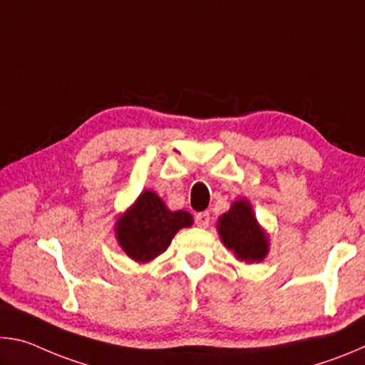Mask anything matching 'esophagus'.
I'll list each match as a JSON object with an SVG mask.
<instances>
[{
    "label": "esophagus",
    "instance_id": "esophagus-1",
    "mask_svg": "<svg viewBox=\"0 0 365 365\" xmlns=\"http://www.w3.org/2000/svg\"><path fill=\"white\" fill-rule=\"evenodd\" d=\"M209 220H211V217H209V212H197L195 215L196 225L201 227V228H206L209 225Z\"/></svg>",
    "mask_w": 365,
    "mask_h": 365
}]
</instances>
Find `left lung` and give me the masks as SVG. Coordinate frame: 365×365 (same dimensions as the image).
Listing matches in <instances>:
<instances>
[{
	"label": "left lung",
	"mask_w": 365,
	"mask_h": 365,
	"mask_svg": "<svg viewBox=\"0 0 365 365\" xmlns=\"http://www.w3.org/2000/svg\"><path fill=\"white\" fill-rule=\"evenodd\" d=\"M219 233L227 248L242 261L259 262L267 255L269 242L246 200L233 202L230 211L222 215L219 219Z\"/></svg>",
	"instance_id": "1"
}]
</instances>
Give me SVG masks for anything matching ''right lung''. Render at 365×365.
Listing matches in <instances>:
<instances>
[{
    "instance_id": "obj_1",
    "label": "right lung",
    "mask_w": 365,
    "mask_h": 365,
    "mask_svg": "<svg viewBox=\"0 0 365 365\" xmlns=\"http://www.w3.org/2000/svg\"><path fill=\"white\" fill-rule=\"evenodd\" d=\"M193 224L187 211H169L153 191H143L137 202L117 222L122 250L137 262H148L168 250L174 235Z\"/></svg>"
}]
</instances>
